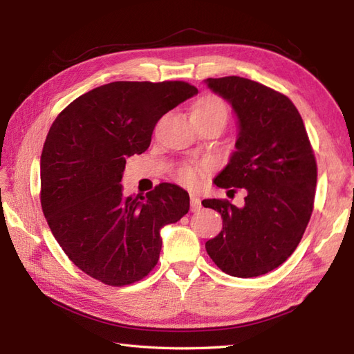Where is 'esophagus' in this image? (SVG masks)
<instances>
[{"label": "esophagus", "mask_w": 354, "mask_h": 354, "mask_svg": "<svg viewBox=\"0 0 354 354\" xmlns=\"http://www.w3.org/2000/svg\"><path fill=\"white\" fill-rule=\"evenodd\" d=\"M201 199L194 196V194H190V212L192 213H196L201 209Z\"/></svg>", "instance_id": "obj_1"}]
</instances>
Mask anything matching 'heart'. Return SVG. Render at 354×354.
<instances>
[{
  "label": "heart",
  "instance_id": "1",
  "mask_svg": "<svg viewBox=\"0 0 354 354\" xmlns=\"http://www.w3.org/2000/svg\"><path fill=\"white\" fill-rule=\"evenodd\" d=\"M192 115L205 118H221L222 122H225V118H227V104H225L221 97H217L214 94H205L193 104ZM205 170L207 167L204 164L185 162L183 165H179L175 173V178L179 183H183L185 185H194L198 184L202 176H204Z\"/></svg>",
  "mask_w": 354,
  "mask_h": 354
}]
</instances>
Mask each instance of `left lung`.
<instances>
[{"label": "left lung", "mask_w": 354, "mask_h": 354, "mask_svg": "<svg viewBox=\"0 0 354 354\" xmlns=\"http://www.w3.org/2000/svg\"><path fill=\"white\" fill-rule=\"evenodd\" d=\"M205 84L231 103L239 120L236 150L214 184L246 190L242 208L227 199L202 201L223 221L205 248L225 274L259 277L283 265L304 234L313 212L317 160L289 97L239 76Z\"/></svg>", "instance_id": "obj_1"}]
</instances>
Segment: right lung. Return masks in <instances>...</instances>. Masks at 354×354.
Masks as SVG:
<instances>
[{
  "label": "right lung",
  "mask_w": 354,
  "mask_h": 354,
  "mask_svg": "<svg viewBox=\"0 0 354 354\" xmlns=\"http://www.w3.org/2000/svg\"><path fill=\"white\" fill-rule=\"evenodd\" d=\"M198 89L187 82H112L71 102L41 155V205L64 252L109 286L140 281L160 259L164 225L189 213L181 187L123 196L126 158L150 146L155 124Z\"/></svg>",
  "instance_id": "right-lung-1"
}]
</instances>
